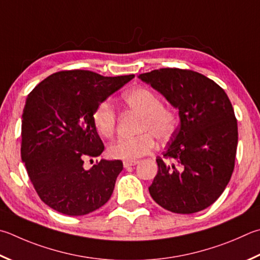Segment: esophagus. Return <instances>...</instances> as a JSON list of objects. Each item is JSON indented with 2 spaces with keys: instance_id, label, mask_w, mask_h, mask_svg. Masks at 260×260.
Returning <instances> with one entry per match:
<instances>
[{
  "instance_id": "34e87169",
  "label": "esophagus",
  "mask_w": 260,
  "mask_h": 260,
  "mask_svg": "<svg viewBox=\"0 0 260 260\" xmlns=\"http://www.w3.org/2000/svg\"><path fill=\"white\" fill-rule=\"evenodd\" d=\"M139 161L138 160H125L124 162H122V165H124L125 168H128V167H132V166H135V165H138Z\"/></svg>"
}]
</instances>
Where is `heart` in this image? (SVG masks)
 Returning a JSON list of instances; mask_svg holds the SVG:
<instances>
[{"instance_id":"b5f03b06","label":"heart","mask_w":260,"mask_h":260,"mask_svg":"<svg viewBox=\"0 0 260 260\" xmlns=\"http://www.w3.org/2000/svg\"><path fill=\"white\" fill-rule=\"evenodd\" d=\"M125 105L142 115L140 132H148L136 138H121L108 148L110 157L122 160H135L154 150V138L160 142L167 141L176 128L177 118L174 111L162 106L161 99L145 87L133 88L122 96ZM98 133L103 138H111L116 129V111L109 102L99 105L92 116Z\"/></svg>"}]
</instances>
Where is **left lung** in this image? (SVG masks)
<instances>
[{"mask_svg": "<svg viewBox=\"0 0 260 260\" xmlns=\"http://www.w3.org/2000/svg\"><path fill=\"white\" fill-rule=\"evenodd\" d=\"M178 109L179 127L174 132L150 196L162 208L193 214L214 204L224 192L234 169L238 122L228 94L204 75L162 68L139 75Z\"/></svg>", "mask_w": 260, "mask_h": 260, "instance_id": "8db88e82", "label": "left lung"}]
</instances>
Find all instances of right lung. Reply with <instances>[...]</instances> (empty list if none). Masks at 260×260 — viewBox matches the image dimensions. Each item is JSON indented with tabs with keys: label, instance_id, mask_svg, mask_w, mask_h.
I'll use <instances>...</instances> for the list:
<instances>
[{
	"label": "right lung",
	"instance_id": "right-lung-1",
	"mask_svg": "<svg viewBox=\"0 0 260 260\" xmlns=\"http://www.w3.org/2000/svg\"><path fill=\"white\" fill-rule=\"evenodd\" d=\"M134 78L88 70L52 74L28 94L21 117V159L37 194L52 209L83 216L108 202L122 171L120 160H101L105 145L93 124L95 108Z\"/></svg>",
	"mask_w": 260,
	"mask_h": 260
}]
</instances>
